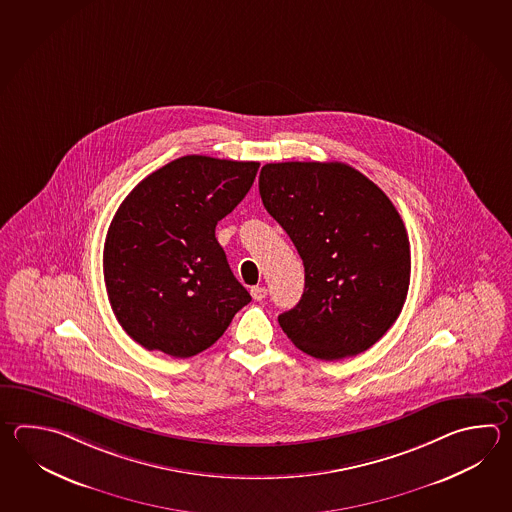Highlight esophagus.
<instances>
[{
	"instance_id": "1",
	"label": "esophagus",
	"mask_w": 512,
	"mask_h": 512,
	"mask_svg": "<svg viewBox=\"0 0 512 512\" xmlns=\"http://www.w3.org/2000/svg\"><path fill=\"white\" fill-rule=\"evenodd\" d=\"M251 297L255 299V301H262L266 295H268V290L264 288V286H253L250 290Z\"/></svg>"
}]
</instances>
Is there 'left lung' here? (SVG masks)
<instances>
[{"label": "left lung", "mask_w": 512, "mask_h": 512, "mask_svg": "<svg viewBox=\"0 0 512 512\" xmlns=\"http://www.w3.org/2000/svg\"><path fill=\"white\" fill-rule=\"evenodd\" d=\"M262 204L304 264V293L279 315L304 354H361L396 323L410 284V242L376 184L341 162H279L261 169Z\"/></svg>", "instance_id": "1"}]
</instances>
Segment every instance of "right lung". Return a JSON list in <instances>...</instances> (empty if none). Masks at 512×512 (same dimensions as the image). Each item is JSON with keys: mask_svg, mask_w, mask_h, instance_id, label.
Masks as SVG:
<instances>
[{"mask_svg": "<svg viewBox=\"0 0 512 512\" xmlns=\"http://www.w3.org/2000/svg\"><path fill=\"white\" fill-rule=\"evenodd\" d=\"M259 162L188 155L151 173L107 231L104 279L120 326L147 350L191 357L213 345L250 293L215 237Z\"/></svg>", "mask_w": 512, "mask_h": 512, "instance_id": "right-lung-1", "label": "right lung"}]
</instances>
